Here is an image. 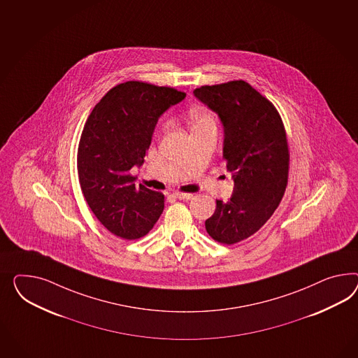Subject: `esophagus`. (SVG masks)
I'll use <instances>...</instances> for the list:
<instances>
[{
    "label": "esophagus",
    "instance_id": "esophagus-1",
    "mask_svg": "<svg viewBox=\"0 0 358 358\" xmlns=\"http://www.w3.org/2000/svg\"><path fill=\"white\" fill-rule=\"evenodd\" d=\"M174 196L176 198H178V199H192L193 198V194L192 193H180V192H176L173 193Z\"/></svg>",
    "mask_w": 358,
    "mask_h": 358
}]
</instances>
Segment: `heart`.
<instances>
[{"label":"heart","instance_id":"b5f03b06","mask_svg":"<svg viewBox=\"0 0 358 358\" xmlns=\"http://www.w3.org/2000/svg\"><path fill=\"white\" fill-rule=\"evenodd\" d=\"M190 122L193 129L203 127V126H215L213 115L206 108H194L190 112Z\"/></svg>","mask_w":358,"mask_h":358}]
</instances>
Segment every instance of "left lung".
Wrapping results in <instances>:
<instances>
[{
	"label": "left lung",
	"instance_id": "8db88e82",
	"mask_svg": "<svg viewBox=\"0 0 358 358\" xmlns=\"http://www.w3.org/2000/svg\"><path fill=\"white\" fill-rule=\"evenodd\" d=\"M194 95L222 120V159L234 180L231 199L216 201L206 231L233 245L258 232L280 204L289 173L287 131L275 106L242 79L201 86Z\"/></svg>",
	"mask_w": 358,
	"mask_h": 358
}]
</instances>
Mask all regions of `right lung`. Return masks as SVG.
Returning <instances> with one entry per match:
<instances>
[{
	"label": "right lung",
	"mask_w": 358,
	"mask_h": 358,
	"mask_svg": "<svg viewBox=\"0 0 358 358\" xmlns=\"http://www.w3.org/2000/svg\"><path fill=\"white\" fill-rule=\"evenodd\" d=\"M185 96L173 87L127 80L88 116L78 145L79 185L97 220L117 237H143L164 210V194L136 185L130 171L143 164L159 117Z\"/></svg>",
	"instance_id": "obj_1"
}]
</instances>
